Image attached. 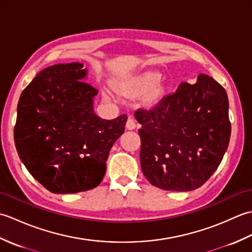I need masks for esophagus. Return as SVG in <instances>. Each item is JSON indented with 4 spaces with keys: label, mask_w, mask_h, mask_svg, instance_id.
Wrapping results in <instances>:
<instances>
[{
    "label": "esophagus",
    "mask_w": 252,
    "mask_h": 252,
    "mask_svg": "<svg viewBox=\"0 0 252 252\" xmlns=\"http://www.w3.org/2000/svg\"><path fill=\"white\" fill-rule=\"evenodd\" d=\"M136 126V122L133 117H129V119L126 121V129L127 130H134Z\"/></svg>",
    "instance_id": "esophagus-1"
}]
</instances>
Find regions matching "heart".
<instances>
[{
    "mask_svg": "<svg viewBox=\"0 0 252 252\" xmlns=\"http://www.w3.org/2000/svg\"><path fill=\"white\" fill-rule=\"evenodd\" d=\"M160 80H161V74L160 73L147 71L136 74L134 77H131L125 80V81L118 83L116 89L119 93L126 96H131V97L143 95L152 90L151 95L153 97H156V96L162 92L161 87H159V85L156 87L160 82ZM105 96L107 97L108 95L105 93Z\"/></svg>",
    "mask_w": 252,
    "mask_h": 252,
    "instance_id": "b5f03b06",
    "label": "heart"
}]
</instances>
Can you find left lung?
<instances>
[{"label":"left lung","instance_id":"1","mask_svg":"<svg viewBox=\"0 0 252 252\" xmlns=\"http://www.w3.org/2000/svg\"><path fill=\"white\" fill-rule=\"evenodd\" d=\"M141 167L152 185L189 191L215 173L228 147L231 122L225 90L200 73L182 82L151 109H138Z\"/></svg>","mask_w":252,"mask_h":252}]
</instances>
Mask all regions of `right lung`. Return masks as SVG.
Instances as JSON below:
<instances>
[{"mask_svg":"<svg viewBox=\"0 0 252 252\" xmlns=\"http://www.w3.org/2000/svg\"><path fill=\"white\" fill-rule=\"evenodd\" d=\"M81 63L47 67L29 83L17 106L14 129L19 158L33 178L54 194L95 189L106 172L127 117L105 120L94 112L98 91Z\"/></svg>","mask_w":252,"mask_h":252,"instance_id":"add662e5","label":"right lung"}]
</instances>
